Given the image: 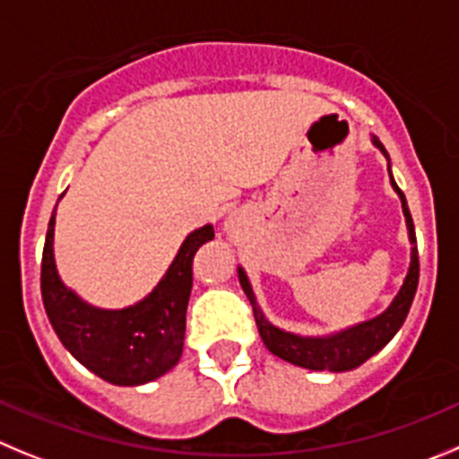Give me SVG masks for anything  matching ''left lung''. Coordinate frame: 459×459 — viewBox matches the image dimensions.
I'll use <instances>...</instances> for the list:
<instances>
[{
    "mask_svg": "<svg viewBox=\"0 0 459 459\" xmlns=\"http://www.w3.org/2000/svg\"><path fill=\"white\" fill-rule=\"evenodd\" d=\"M371 143L376 149L383 152V156L387 158V169H389V153L385 152V147L380 144V140L376 135H371ZM389 181H392L394 192L401 199V208H403L405 215V226H408V238L412 242V251H410V269L408 276L403 278V285L396 292V297L392 299L387 307H385L380 315H376L374 319L359 321L355 326L344 328V331L331 333V335H299V333L282 331V328L273 326L272 321L264 316L263 307L258 306V299H255L254 288H251V281L247 276L242 267H238V278L239 285H242L244 294L254 306V316L255 324H258L260 337H263L264 346L272 351L273 355H278L285 362H292V365L303 367V369L312 371H351L355 367H359L362 362L371 358V355L378 353L380 349L389 344L394 335L398 333V328L403 326L405 316H408L410 306H412V299L417 294L419 285V254H417V235H414V224L412 215H410L408 201L405 195L401 192V187L396 186L392 177V169H389Z\"/></svg>",
    "mask_w": 459,
    "mask_h": 459,
    "instance_id": "8db88e82",
    "label": "left lung"
}]
</instances>
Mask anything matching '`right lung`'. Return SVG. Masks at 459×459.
I'll return each mask as SVG.
<instances>
[{"label":"right lung","instance_id":"right-lung-1","mask_svg":"<svg viewBox=\"0 0 459 459\" xmlns=\"http://www.w3.org/2000/svg\"><path fill=\"white\" fill-rule=\"evenodd\" d=\"M63 199V195H61ZM56 208L42 251L40 290L51 328L85 369L106 383L135 387L178 365L192 292V258L215 238L212 224L192 230L156 288L133 306L106 310L83 301L58 276L54 260Z\"/></svg>","mask_w":459,"mask_h":459}]
</instances>
